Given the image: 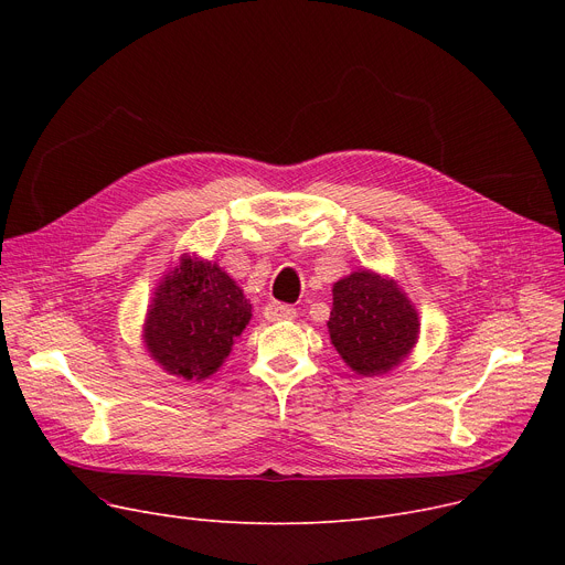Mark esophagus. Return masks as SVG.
<instances>
[{
  "mask_svg": "<svg viewBox=\"0 0 565 565\" xmlns=\"http://www.w3.org/2000/svg\"><path fill=\"white\" fill-rule=\"evenodd\" d=\"M263 316L270 322H277V320H292L295 316H298V311H295V307L284 305V302H270V305H265Z\"/></svg>",
  "mask_w": 565,
  "mask_h": 565,
  "instance_id": "1",
  "label": "esophagus"
}]
</instances>
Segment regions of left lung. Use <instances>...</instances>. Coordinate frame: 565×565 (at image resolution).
Listing matches in <instances>:
<instances>
[{"instance_id":"1","label":"left lung","mask_w":565,"mask_h":565,"mask_svg":"<svg viewBox=\"0 0 565 565\" xmlns=\"http://www.w3.org/2000/svg\"><path fill=\"white\" fill-rule=\"evenodd\" d=\"M332 292L330 339L352 371L380 375L407 358L419 318L394 281L360 270L337 281Z\"/></svg>"}]
</instances>
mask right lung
Returning a JSON list of instances; mask_svg holds the SVG:
<instances>
[{"instance_id": "add662e5", "label": "right lung", "mask_w": 565, "mask_h": 565, "mask_svg": "<svg viewBox=\"0 0 565 565\" xmlns=\"http://www.w3.org/2000/svg\"><path fill=\"white\" fill-rule=\"evenodd\" d=\"M249 318V300L222 267L183 258L156 290L143 341L171 375L203 380L222 366Z\"/></svg>"}]
</instances>
